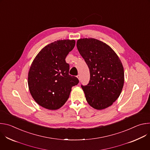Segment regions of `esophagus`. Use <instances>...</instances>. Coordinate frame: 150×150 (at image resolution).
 Returning <instances> with one entry per match:
<instances>
[{"label":"esophagus","mask_w":150,"mask_h":150,"mask_svg":"<svg viewBox=\"0 0 150 150\" xmlns=\"http://www.w3.org/2000/svg\"><path fill=\"white\" fill-rule=\"evenodd\" d=\"M77 78H78V79L79 80H80V78H81V76H80L79 75H78L77 76Z\"/></svg>","instance_id":"obj_1"}]
</instances>
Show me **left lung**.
<instances>
[{"label":"left lung","mask_w":150,"mask_h":150,"mask_svg":"<svg viewBox=\"0 0 150 150\" xmlns=\"http://www.w3.org/2000/svg\"><path fill=\"white\" fill-rule=\"evenodd\" d=\"M76 46L90 69L88 84L81 85L87 101L97 110L109 108L118 98L123 87L120 59L109 45L95 38H80Z\"/></svg>","instance_id":"1"}]
</instances>
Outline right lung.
I'll return each instance as SVG.
<instances>
[{
    "label": "right lung",
    "mask_w": 150,
    "mask_h": 150,
    "mask_svg": "<svg viewBox=\"0 0 150 150\" xmlns=\"http://www.w3.org/2000/svg\"><path fill=\"white\" fill-rule=\"evenodd\" d=\"M74 40H57L42 48L33 60L28 75L30 94L40 106L49 110L60 109L68 100L78 79L69 75L65 61L74 48Z\"/></svg>",
    "instance_id": "right-lung-1"
}]
</instances>
